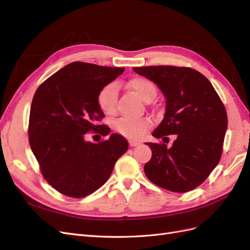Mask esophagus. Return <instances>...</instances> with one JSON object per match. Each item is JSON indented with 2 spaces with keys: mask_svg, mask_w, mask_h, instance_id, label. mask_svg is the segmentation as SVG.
Instances as JSON below:
<instances>
[{
  "mask_svg": "<svg viewBox=\"0 0 250 250\" xmlns=\"http://www.w3.org/2000/svg\"><path fill=\"white\" fill-rule=\"evenodd\" d=\"M139 142H137V141H129V145L131 146V147H135V146H138L139 145Z\"/></svg>",
  "mask_w": 250,
  "mask_h": 250,
  "instance_id": "1",
  "label": "esophagus"
}]
</instances>
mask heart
<instances>
[{
	"label": "heart",
	"mask_w": 250,
	"mask_h": 250,
	"mask_svg": "<svg viewBox=\"0 0 250 250\" xmlns=\"http://www.w3.org/2000/svg\"><path fill=\"white\" fill-rule=\"evenodd\" d=\"M129 86L134 90L143 101L149 97L156 95V88L150 80L143 77H134L129 82ZM119 86L117 83H109L104 86L98 95V103L101 110L107 115H111L117 109ZM152 125L148 118H121L115 123V129L126 138L140 139Z\"/></svg>",
	"instance_id": "b5f03b06"
}]
</instances>
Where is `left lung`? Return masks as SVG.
I'll list each match as a JSON object with an SVG mask.
<instances>
[{
  "instance_id": "left-lung-1",
  "label": "left lung",
  "mask_w": 250,
  "mask_h": 250,
  "mask_svg": "<svg viewBox=\"0 0 250 250\" xmlns=\"http://www.w3.org/2000/svg\"><path fill=\"white\" fill-rule=\"evenodd\" d=\"M133 71L153 81L166 98L164 119L153 137L176 134L170 148L146 143L152 151L144 167L146 176L166 190L191 191L220 161L228 129L224 105L208 79L190 67L157 65L133 67Z\"/></svg>"
}]
</instances>
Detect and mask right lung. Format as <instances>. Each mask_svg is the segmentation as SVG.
<instances>
[{
    "label": "right lung",
    "mask_w": 250,
    "mask_h": 250,
    "mask_svg": "<svg viewBox=\"0 0 250 250\" xmlns=\"http://www.w3.org/2000/svg\"><path fill=\"white\" fill-rule=\"evenodd\" d=\"M124 67L75 62L53 74L37 88L29 118V142L48 183L63 195L81 198L102 187L118 158L128 149L126 139L111 133L92 143L86 133L107 135L96 123L104 113L98 95Z\"/></svg>",
    "instance_id": "1"
}]
</instances>
